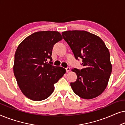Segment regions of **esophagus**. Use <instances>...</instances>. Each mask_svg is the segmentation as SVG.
I'll list each match as a JSON object with an SVG mask.
<instances>
[{
  "mask_svg": "<svg viewBox=\"0 0 125 125\" xmlns=\"http://www.w3.org/2000/svg\"><path fill=\"white\" fill-rule=\"evenodd\" d=\"M65 69H66V73H69V72H70V71H71V68H70L69 67H67Z\"/></svg>",
  "mask_w": 125,
  "mask_h": 125,
  "instance_id": "esophagus-1",
  "label": "esophagus"
}]
</instances>
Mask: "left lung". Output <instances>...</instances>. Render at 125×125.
<instances>
[{"mask_svg":"<svg viewBox=\"0 0 125 125\" xmlns=\"http://www.w3.org/2000/svg\"><path fill=\"white\" fill-rule=\"evenodd\" d=\"M62 37L76 59H83V69H72L77 80L71 83L73 92L83 99H92L106 88L112 71L109 49L100 37L85 31H66Z\"/></svg>","mask_w":125,"mask_h":125,"instance_id":"obj_1","label":"left lung"}]
</instances>
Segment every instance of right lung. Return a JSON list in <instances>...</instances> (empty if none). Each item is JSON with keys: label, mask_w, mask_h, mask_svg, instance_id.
Returning a JSON list of instances; mask_svg holds the SVG:
<instances>
[{"label": "right lung", "mask_w": 125, "mask_h": 125, "mask_svg": "<svg viewBox=\"0 0 125 125\" xmlns=\"http://www.w3.org/2000/svg\"><path fill=\"white\" fill-rule=\"evenodd\" d=\"M62 39L57 31H39L26 37L15 54L13 73L22 93L33 101L47 98L54 91V83L66 72L52 62V49Z\"/></svg>", "instance_id": "1"}]
</instances>
